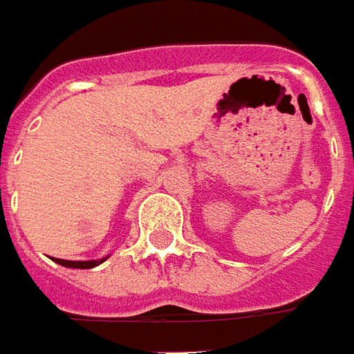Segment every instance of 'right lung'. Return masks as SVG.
<instances>
[{
    "mask_svg": "<svg viewBox=\"0 0 354 354\" xmlns=\"http://www.w3.org/2000/svg\"><path fill=\"white\" fill-rule=\"evenodd\" d=\"M54 259V257H52ZM106 257H103V259H95V261H66V259H54L58 265H62V267H70V269H93V267H97V265H101L103 261H105Z\"/></svg>",
    "mask_w": 354,
    "mask_h": 354,
    "instance_id": "obj_1",
    "label": "right lung"
}]
</instances>
